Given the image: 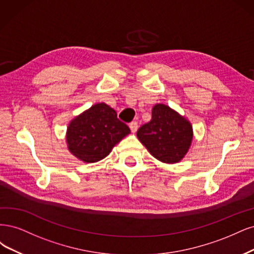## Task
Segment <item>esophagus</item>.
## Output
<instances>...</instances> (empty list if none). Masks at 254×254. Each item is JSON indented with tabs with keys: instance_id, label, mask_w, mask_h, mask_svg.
<instances>
[{
	"instance_id": "esophagus-1",
	"label": "esophagus",
	"mask_w": 254,
	"mask_h": 254,
	"mask_svg": "<svg viewBox=\"0 0 254 254\" xmlns=\"http://www.w3.org/2000/svg\"><path fill=\"white\" fill-rule=\"evenodd\" d=\"M128 127H129V128H130V130H132V132H136V130L138 129V122L137 121H132L130 122V124L128 125Z\"/></svg>"
}]
</instances>
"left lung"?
<instances>
[{
  "mask_svg": "<svg viewBox=\"0 0 254 254\" xmlns=\"http://www.w3.org/2000/svg\"><path fill=\"white\" fill-rule=\"evenodd\" d=\"M137 137L155 158L175 163L184 158L193 138L190 122L165 104H156L152 119L137 130Z\"/></svg>",
  "mask_w": 254,
  "mask_h": 254,
  "instance_id": "8db88e82",
  "label": "left lung"
}]
</instances>
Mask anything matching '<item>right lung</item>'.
<instances>
[{"instance_id": "right-lung-1", "label": "right lung", "mask_w": 254, "mask_h": 254, "mask_svg": "<svg viewBox=\"0 0 254 254\" xmlns=\"http://www.w3.org/2000/svg\"><path fill=\"white\" fill-rule=\"evenodd\" d=\"M130 132L108 104L98 103L73 119L67 128L66 141L71 154L84 162H96L108 156L113 146Z\"/></svg>"}]
</instances>
